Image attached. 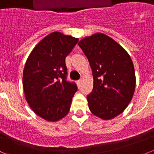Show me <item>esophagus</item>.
I'll use <instances>...</instances> for the list:
<instances>
[{"label":"esophagus","mask_w":154,"mask_h":154,"mask_svg":"<svg viewBox=\"0 0 154 154\" xmlns=\"http://www.w3.org/2000/svg\"><path fill=\"white\" fill-rule=\"evenodd\" d=\"M82 82V79H79V80H78V81H77V85H78L79 86H80V85H81Z\"/></svg>","instance_id":"1"}]
</instances>
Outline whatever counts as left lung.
I'll list each match as a JSON object with an SVG mask.
<instances>
[{"label":"left lung","mask_w":154,"mask_h":154,"mask_svg":"<svg viewBox=\"0 0 154 154\" xmlns=\"http://www.w3.org/2000/svg\"><path fill=\"white\" fill-rule=\"evenodd\" d=\"M78 45L93 75V89L87 96L89 109L104 120L113 119L126 109L135 91L131 58L120 45L103 33L85 37Z\"/></svg>","instance_id":"8db88e82"}]
</instances>
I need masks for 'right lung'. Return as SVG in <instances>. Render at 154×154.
<instances>
[{
  "label": "right lung",
  "mask_w": 154,
  "mask_h": 154,
  "mask_svg": "<svg viewBox=\"0 0 154 154\" xmlns=\"http://www.w3.org/2000/svg\"><path fill=\"white\" fill-rule=\"evenodd\" d=\"M79 38L55 31L30 53L23 70L25 99L36 115L56 122L67 115L77 87L66 80L65 58Z\"/></svg>",
  "instance_id": "right-lung-1"
}]
</instances>
